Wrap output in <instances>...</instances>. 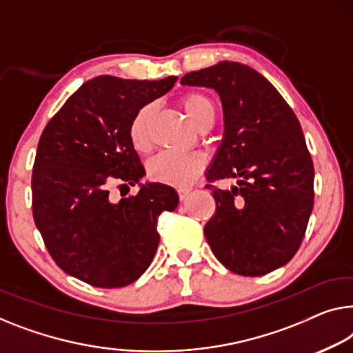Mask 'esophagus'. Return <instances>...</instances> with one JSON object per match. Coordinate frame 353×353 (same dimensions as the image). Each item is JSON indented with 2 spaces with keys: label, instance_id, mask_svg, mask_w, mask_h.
Segmentation results:
<instances>
[{
  "label": "esophagus",
  "instance_id": "esophagus-1",
  "mask_svg": "<svg viewBox=\"0 0 353 353\" xmlns=\"http://www.w3.org/2000/svg\"><path fill=\"white\" fill-rule=\"evenodd\" d=\"M190 188H179V190H177V193H179V198H181V199H185L187 196H188V194H190Z\"/></svg>",
  "mask_w": 353,
  "mask_h": 353
}]
</instances>
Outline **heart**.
<instances>
[{"mask_svg": "<svg viewBox=\"0 0 353 353\" xmlns=\"http://www.w3.org/2000/svg\"><path fill=\"white\" fill-rule=\"evenodd\" d=\"M181 104L190 119L194 128L203 131L210 128L215 122V106L209 97L198 92L185 93ZM154 104H145L141 108L128 126L130 143L138 152H147L152 145L150 123L154 117ZM204 170L203 157L196 154L177 155L170 152H161L147 163V176L150 181L166 183L174 187H187L196 181Z\"/></svg>", "mask_w": 353, "mask_h": 353, "instance_id": "1", "label": "heart"}]
</instances>
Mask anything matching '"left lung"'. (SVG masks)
I'll return each mask as SVG.
<instances>
[{"label":"left lung","instance_id":"left-lung-1","mask_svg":"<svg viewBox=\"0 0 353 353\" xmlns=\"http://www.w3.org/2000/svg\"><path fill=\"white\" fill-rule=\"evenodd\" d=\"M183 85L214 88L225 133L208 181L215 214L204 225L214 255L239 276H265L293 259L314 206V163L296 115L272 83L238 61L192 71Z\"/></svg>","mask_w":353,"mask_h":353}]
</instances>
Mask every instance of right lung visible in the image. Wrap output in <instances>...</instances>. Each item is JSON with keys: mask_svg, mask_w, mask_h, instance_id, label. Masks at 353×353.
<instances>
[{"mask_svg": "<svg viewBox=\"0 0 353 353\" xmlns=\"http://www.w3.org/2000/svg\"><path fill=\"white\" fill-rule=\"evenodd\" d=\"M177 77L136 81L98 76L68 98L42 131L31 190L33 217L52 259L93 287L138 281L154 260L157 220L179 204L160 182L115 203L108 192L139 183L145 171L130 143L138 110L170 92Z\"/></svg>", "mask_w": 353, "mask_h": 353, "instance_id": "obj_1", "label": "right lung"}]
</instances>
